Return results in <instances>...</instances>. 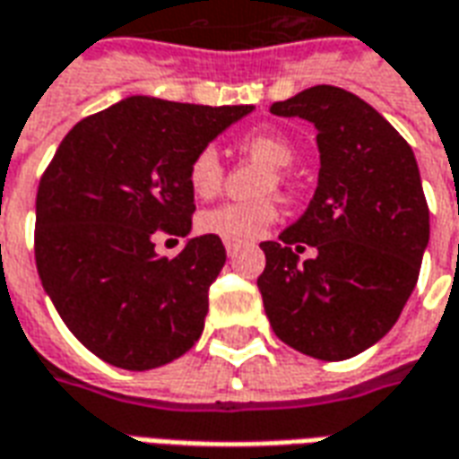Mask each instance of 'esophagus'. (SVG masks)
Instances as JSON below:
<instances>
[{"mask_svg": "<svg viewBox=\"0 0 459 459\" xmlns=\"http://www.w3.org/2000/svg\"><path fill=\"white\" fill-rule=\"evenodd\" d=\"M225 249H227V254H230V256H234V254L239 252V244H232V242H225Z\"/></svg>", "mask_w": 459, "mask_h": 459, "instance_id": "34e87169", "label": "esophagus"}]
</instances>
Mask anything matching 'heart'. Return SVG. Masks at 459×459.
<instances>
[{
  "instance_id": "heart-1",
  "label": "heart",
  "mask_w": 459,
  "mask_h": 459,
  "mask_svg": "<svg viewBox=\"0 0 459 459\" xmlns=\"http://www.w3.org/2000/svg\"><path fill=\"white\" fill-rule=\"evenodd\" d=\"M239 149L252 153L256 159L271 166V176L264 180V193L273 188H286L289 186V173L286 166L296 160V146L276 132H256L247 134ZM225 180V166L217 153L215 146H205L193 156L188 166V186L197 197H212L222 188ZM279 217V210L271 200H254V203H222V205L210 207L197 217V230L203 234H212L225 242L247 244L262 237L266 227Z\"/></svg>"
}]
</instances>
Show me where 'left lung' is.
Instances as JSON below:
<instances>
[{"instance_id":"left-lung-1","label":"left lung","mask_w":459,"mask_h":459,"mask_svg":"<svg viewBox=\"0 0 459 459\" xmlns=\"http://www.w3.org/2000/svg\"><path fill=\"white\" fill-rule=\"evenodd\" d=\"M271 115L317 129L316 195L279 242H264L256 281L279 340L340 362L379 342L413 293L430 237L416 156L384 117L352 92L316 85L273 102ZM316 246L300 264L296 251Z\"/></svg>"}]
</instances>
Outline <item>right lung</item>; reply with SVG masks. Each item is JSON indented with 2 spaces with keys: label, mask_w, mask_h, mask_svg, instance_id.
<instances>
[{
  "label": "right lung",
  "mask_w": 459,
  "mask_h": 459,
  "mask_svg": "<svg viewBox=\"0 0 459 459\" xmlns=\"http://www.w3.org/2000/svg\"><path fill=\"white\" fill-rule=\"evenodd\" d=\"M252 109L134 95L60 142L36 195V269L70 333L107 364L156 369L203 335L222 239L193 237L176 259L153 239L190 232V160Z\"/></svg>",
  "instance_id": "1"
}]
</instances>
